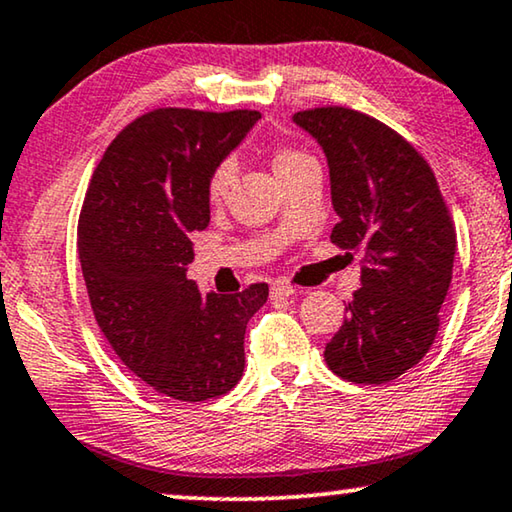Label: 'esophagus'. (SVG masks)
I'll return each mask as SVG.
<instances>
[{"instance_id": "obj_1", "label": "esophagus", "mask_w": 512, "mask_h": 512, "mask_svg": "<svg viewBox=\"0 0 512 512\" xmlns=\"http://www.w3.org/2000/svg\"><path fill=\"white\" fill-rule=\"evenodd\" d=\"M293 293H295V288L291 284H284V281H274L270 288L272 298H291Z\"/></svg>"}]
</instances>
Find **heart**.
<instances>
[{"label":"heart","instance_id":"obj_1","mask_svg":"<svg viewBox=\"0 0 512 512\" xmlns=\"http://www.w3.org/2000/svg\"><path fill=\"white\" fill-rule=\"evenodd\" d=\"M309 159H311L309 154L298 150V147L281 145V143L272 147V168L274 173H277V177H284L286 173H291V170L302 166ZM233 182H235V161L233 159L217 161L205 182L207 198H210L212 203H221L228 196V191H231Z\"/></svg>","mask_w":512,"mask_h":512}]
</instances>
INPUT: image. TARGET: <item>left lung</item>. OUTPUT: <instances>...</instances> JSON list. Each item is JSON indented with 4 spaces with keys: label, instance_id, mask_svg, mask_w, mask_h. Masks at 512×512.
Masks as SVG:
<instances>
[{
    "label": "left lung",
    "instance_id": "8db88e82",
    "mask_svg": "<svg viewBox=\"0 0 512 512\" xmlns=\"http://www.w3.org/2000/svg\"><path fill=\"white\" fill-rule=\"evenodd\" d=\"M295 124L321 143L339 221L330 240L362 256L360 288L325 346L344 381L381 385L425 358L453 279V217L425 157L360 110H300Z\"/></svg>",
    "mask_w": 512,
    "mask_h": 512
}]
</instances>
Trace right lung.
Segmentation results:
<instances>
[{
  "label": "right lung",
  "instance_id": "right-lung-1",
  "mask_svg": "<svg viewBox=\"0 0 512 512\" xmlns=\"http://www.w3.org/2000/svg\"><path fill=\"white\" fill-rule=\"evenodd\" d=\"M258 110L154 108L127 124L96 166L78 251L96 323L124 365L177 402H205L244 372V330L268 284L201 295L187 279L191 235L210 224L205 182Z\"/></svg>",
  "mask_w": 512,
  "mask_h": 512
}]
</instances>
